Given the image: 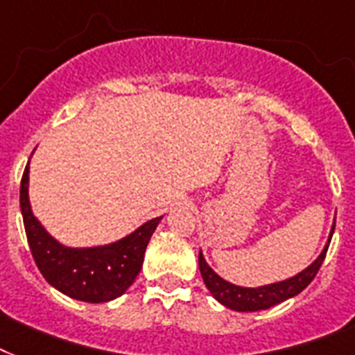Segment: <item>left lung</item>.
Masks as SVG:
<instances>
[{"instance_id":"obj_1","label":"left lung","mask_w":355,"mask_h":355,"mask_svg":"<svg viewBox=\"0 0 355 355\" xmlns=\"http://www.w3.org/2000/svg\"><path fill=\"white\" fill-rule=\"evenodd\" d=\"M335 224L329 233L328 244L334 235ZM328 244L322 250V254L318 255L317 259L313 261L311 265L307 266L306 270H302L300 274L285 279V282L270 283V285H263V287H255V289H248V287H239L233 283L222 279L211 266L205 263L202 252L198 255V265H200V272H202L203 283L209 289V293L215 296L216 300L220 302L222 306L235 309V311H261V309H268V307L282 304L287 298H293L298 293L306 289L307 285L313 282V277L317 276L318 268L322 265L326 252H328Z\"/></svg>"}]
</instances>
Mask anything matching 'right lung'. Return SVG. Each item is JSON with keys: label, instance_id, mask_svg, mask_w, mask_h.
Here are the masks:
<instances>
[{"label": "right lung", "instance_id": "add662e5", "mask_svg": "<svg viewBox=\"0 0 355 355\" xmlns=\"http://www.w3.org/2000/svg\"><path fill=\"white\" fill-rule=\"evenodd\" d=\"M27 185L29 163L21 175L20 207L33 259L46 282L62 295L89 304L122 296L139 276L144 252L161 216L142 224L118 243L94 248H68L57 243L33 216Z\"/></svg>", "mask_w": 355, "mask_h": 355}]
</instances>
